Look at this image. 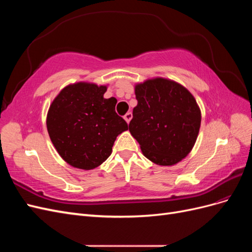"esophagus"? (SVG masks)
Here are the masks:
<instances>
[{
	"instance_id": "34e87169",
	"label": "esophagus",
	"mask_w": 252,
	"mask_h": 252,
	"mask_svg": "<svg viewBox=\"0 0 252 252\" xmlns=\"http://www.w3.org/2000/svg\"><path fill=\"white\" fill-rule=\"evenodd\" d=\"M124 119H125V121L127 122V123H129V122H130V120L132 119V113L131 112H127L125 116H124Z\"/></svg>"
}]
</instances>
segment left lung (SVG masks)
Wrapping results in <instances>:
<instances>
[{
    "label": "left lung",
    "mask_w": 252,
    "mask_h": 252,
    "mask_svg": "<svg viewBox=\"0 0 252 252\" xmlns=\"http://www.w3.org/2000/svg\"><path fill=\"white\" fill-rule=\"evenodd\" d=\"M135 97L129 131L143 155L158 165L179 163L199 134L201 110L195 98L180 84L162 78L136 85Z\"/></svg>",
    "instance_id": "obj_1"
}]
</instances>
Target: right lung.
Segmentation results:
<instances>
[{
    "instance_id": "add662e5",
    "label": "right lung",
    "mask_w": 252,
    "mask_h": 252,
    "mask_svg": "<svg viewBox=\"0 0 252 252\" xmlns=\"http://www.w3.org/2000/svg\"><path fill=\"white\" fill-rule=\"evenodd\" d=\"M106 86L77 83L65 87L47 114L50 140L65 162L90 170L111 155L117 136L128 129L116 112L117 98H104Z\"/></svg>"
}]
</instances>
